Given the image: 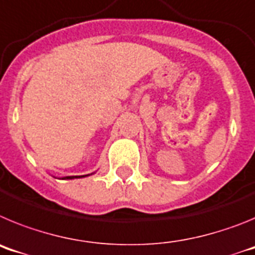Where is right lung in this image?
<instances>
[{
    "label": "right lung",
    "instance_id": "1",
    "mask_svg": "<svg viewBox=\"0 0 255 255\" xmlns=\"http://www.w3.org/2000/svg\"><path fill=\"white\" fill-rule=\"evenodd\" d=\"M85 176H88V175H83V176H66V177H62V179H78V177H85Z\"/></svg>",
    "mask_w": 255,
    "mask_h": 255
}]
</instances>
